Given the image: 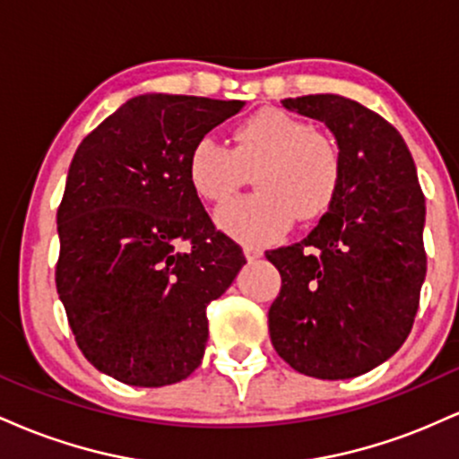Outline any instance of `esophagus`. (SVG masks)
Segmentation results:
<instances>
[{"instance_id":"1","label":"esophagus","mask_w":459,"mask_h":459,"mask_svg":"<svg viewBox=\"0 0 459 459\" xmlns=\"http://www.w3.org/2000/svg\"><path fill=\"white\" fill-rule=\"evenodd\" d=\"M244 255H246L247 261H256V259H261V256H263V250L259 246H244Z\"/></svg>"}]
</instances>
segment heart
<instances>
[{"label":"heart","mask_w":459,"mask_h":459,"mask_svg":"<svg viewBox=\"0 0 459 459\" xmlns=\"http://www.w3.org/2000/svg\"><path fill=\"white\" fill-rule=\"evenodd\" d=\"M233 144L200 138L187 155V181L204 203L229 200L255 170L256 192L224 204L215 222L241 244L265 246L298 222H315L330 212L343 183V157L328 135L307 120L265 108L241 120Z\"/></svg>","instance_id":"obj_1"}]
</instances>
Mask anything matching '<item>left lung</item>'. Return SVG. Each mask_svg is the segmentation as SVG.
<instances>
[{
	"instance_id": "8db88e82",
	"label": "left lung",
	"mask_w": 459,
	"mask_h": 459,
	"mask_svg": "<svg viewBox=\"0 0 459 459\" xmlns=\"http://www.w3.org/2000/svg\"><path fill=\"white\" fill-rule=\"evenodd\" d=\"M328 125L343 157L336 203L299 244L265 256L282 287L273 350L304 376L347 380L388 360L412 330L428 272L425 196L399 131L339 94L284 99Z\"/></svg>"
}]
</instances>
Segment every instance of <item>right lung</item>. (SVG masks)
I'll return each instance as SVG.
<instances>
[{
	"mask_svg": "<svg viewBox=\"0 0 459 459\" xmlns=\"http://www.w3.org/2000/svg\"><path fill=\"white\" fill-rule=\"evenodd\" d=\"M244 101L140 94L82 140L57 207V296L88 362L131 386L192 376L207 307L246 263L187 181V155Z\"/></svg>",
	"mask_w": 459,
	"mask_h": 459,
	"instance_id": "add662e5",
	"label": "right lung"
}]
</instances>
